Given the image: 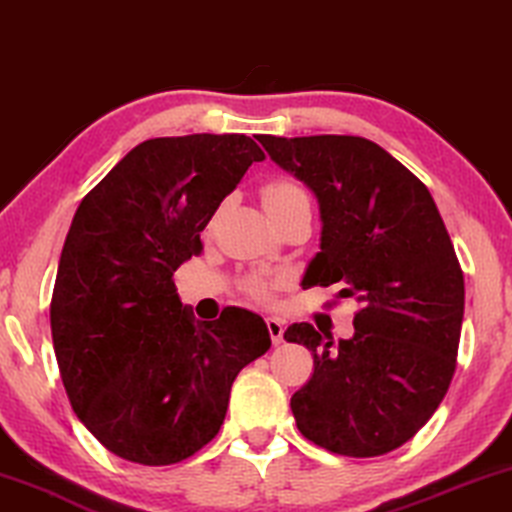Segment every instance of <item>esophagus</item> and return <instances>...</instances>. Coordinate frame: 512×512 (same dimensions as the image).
I'll list each match as a JSON object with an SVG mask.
<instances>
[{"mask_svg":"<svg viewBox=\"0 0 512 512\" xmlns=\"http://www.w3.org/2000/svg\"><path fill=\"white\" fill-rule=\"evenodd\" d=\"M265 326H268L272 345H282V342H284V324H282V319L268 317V319H265Z\"/></svg>","mask_w":512,"mask_h":512,"instance_id":"1","label":"esophagus"}]
</instances>
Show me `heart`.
Segmentation results:
<instances>
[{"label": "heart", "instance_id": "heart-1", "mask_svg": "<svg viewBox=\"0 0 512 512\" xmlns=\"http://www.w3.org/2000/svg\"><path fill=\"white\" fill-rule=\"evenodd\" d=\"M307 193L293 181H272L263 188V207L265 212H277V209L289 207L291 202L305 200ZM247 291L256 298H265L270 293V282L265 277H251L247 282Z\"/></svg>", "mask_w": 512, "mask_h": 512}]
</instances>
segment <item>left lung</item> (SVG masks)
Here are the masks:
<instances>
[{"label": "left lung", "mask_w": 512, "mask_h": 512, "mask_svg": "<svg viewBox=\"0 0 512 512\" xmlns=\"http://www.w3.org/2000/svg\"><path fill=\"white\" fill-rule=\"evenodd\" d=\"M268 156L317 195L321 251L303 286L340 284L354 335L286 328L314 373L291 396L298 431L345 457H380L415 436L450 389L464 319V272L429 188L352 135H258Z\"/></svg>", "instance_id": "obj_1"}]
</instances>
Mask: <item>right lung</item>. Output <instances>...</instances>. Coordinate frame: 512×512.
I'll return each instance as SVG.
<instances>
[{
	"mask_svg": "<svg viewBox=\"0 0 512 512\" xmlns=\"http://www.w3.org/2000/svg\"><path fill=\"white\" fill-rule=\"evenodd\" d=\"M247 135L137 144L76 209L51 300L55 359L83 426L116 457L184 461L219 433L240 370L270 349L258 314L195 321L174 272L263 160Z\"/></svg>",
	"mask_w": 512,
	"mask_h": 512,
	"instance_id": "right-lung-1",
	"label": "right lung"
}]
</instances>
